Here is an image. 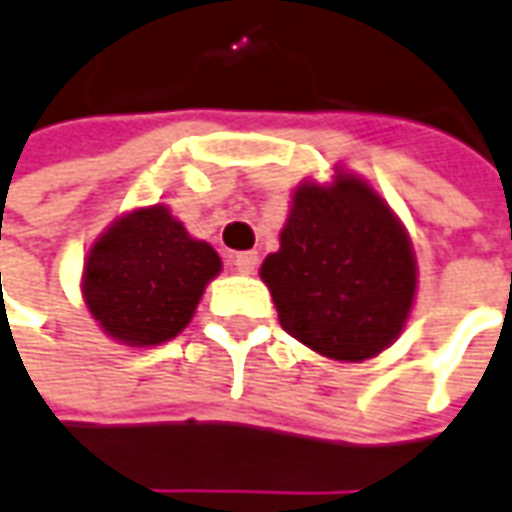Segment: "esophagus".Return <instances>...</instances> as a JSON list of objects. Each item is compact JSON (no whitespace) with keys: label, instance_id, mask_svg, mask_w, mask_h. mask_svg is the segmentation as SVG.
Instances as JSON below:
<instances>
[{"label":"esophagus","instance_id":"34e87169","mask_svg":"<svg viewBox=\"0 0 512 512\" xmlns=\"http://www.w3.org/2000/svg\"><path fill=\"white\" fill-rule=\"evenodd\" d=\"M231 262H234V270L239 276H250L256 270V264H259V256L256 253H236Z\"/></svg>","mask_w":512,"mask_h":512}]
</instances>
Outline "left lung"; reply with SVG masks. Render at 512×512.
I'll return each instance as SVG.
<instances>
[{"label":"left lung","instance_id":"8db88e82","mask_svg":"<svg viewBox=\"0 0 512 512\" xmlns=\"http://www.w3.org/2000/svg\"><path fill=\"white\" fill-rule=\"evenodd\" d=\"M278 250L259 267L278 323L320 357L365 362L396 343L415 306L418 262L376 186L334 167L290 197Z\"/></svg>","mask_w":512,"mask_h":512}]
</instances>
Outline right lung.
<instances>
[{
  "label": "right lung",
  "mask_w": 512,
  "mask_h": 512,
  "mask_svg": "<svg viewBox=\"0 0 512 512\" xmlns=\"http://www.w3.org/2000/svg\"><path fill=\"white\" fill-rule=\"evenodd\" d=\"M222 259L164 203L122 211L88 245L80 295L114 343L153 348L181 334Z\"/></svg>",
  "instance_id": "add662e5"
}]
</instances>
